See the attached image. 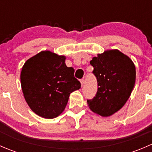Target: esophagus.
I'll return each instance as SVG.
<instances>
[{"label":"esophagus","instance_id":"esophagus-1","mask_svg":"<svg viewBox=\"0 0 152 152\" xmlns=\"http://www.w3.org/2000/svg\"><path fill=\"white\" fill-rule=\"evenodd\" d=\"M81 85H82V87H83L84 85H85V80L84 79H81Z\"/></svg>","mask_w":152,"mask_h":152}]
</instances>
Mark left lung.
Wrapping results in <instances>:
<instances>
[{
  "mask_svg": "<svg viewBox=\"0 0 152 152\" xmlns=\"http://www.w3.org/2000/svg\"><path fill=\"white\" fill-rule=\"evenodd\" d=\"M97 79L98 90L88 99L90 110L103 117L118 111L129 98L135 83V66L118 50H107L90 61Z\"/></svg>",
  "mask_w": 152,
  "mask_h": 152,
  "instance_id": "8db88e82",
  "label": "left lung"
}]
</instances>
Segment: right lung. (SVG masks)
Masks as SVG:
<instances>
[{
    "label": "right lung",
    "instance_id": "add662e5",
    "mask_svg": "<svg viewBox=\"0 0 152 152\" xmlns=\"http://www.w3.org/2000/svg\"><path fill=\"white\" fill-rule=\"evenodd\" d=\"M65 56L45 50L26 62L20 74L21 87L29 107L44 118H54L66 107L72 92L81 83L73 67L65 63Z\"/></svg>",
    "mask_w": 152,
    "mask_h": 152
}]
</instances>
